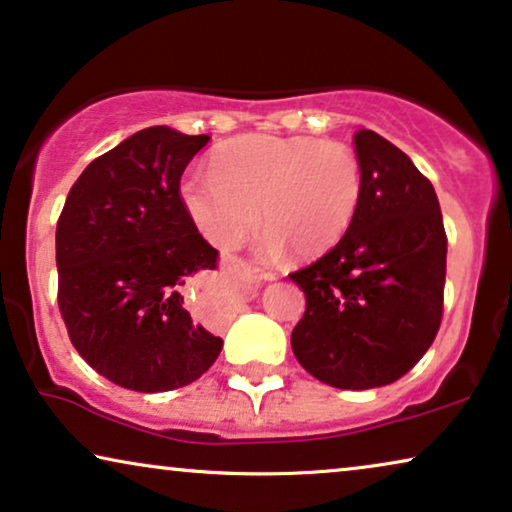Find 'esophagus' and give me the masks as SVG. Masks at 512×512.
<instances>
[{
  "instance_id": "esophagus-1",
  "label": "esophagus",
  "mask_w": 512,
  "mask_h": 512,
  "mask_svg": "<svg viewBox=\"0 0 512 512\" xmlns=\"http://www.w3.org/2000/svg\"><path fill=\"white\" fill-rule=\"evenodd\" d=\"M234 274L238 278H243V281H250L252 285H262L264 281L262 276H255V269H250L248 264L243 262L236 264ZM234 302H236L234 281L227 276H222V278H215V281L210 283L208 288L194 299V302H189V311H192V316L196 320H201V323L215 325L229 316L231 309H234Z\"/></svg>"
}]
</instances>
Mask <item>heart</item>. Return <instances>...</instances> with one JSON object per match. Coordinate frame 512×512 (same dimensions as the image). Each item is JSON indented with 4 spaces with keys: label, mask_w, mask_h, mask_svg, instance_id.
<instances>
[{
    "label": "heart",
    "mask_w": 512,
    "mask_h": 512,
    "mask_svg": "<svg viewBox=\"0 0 512 512\" xmlns=\"http://www.w3.org/2000/svg\"><path fill=\"white\" fill-rule=\"evenodd\" d=\"M213 170L182 180L180 194L196 227L215 248L236 250L257 222V250L278 260L325 255L346 236L363 203L358 154L342 142L250 133L215 149Z\"/></svg>",
    "instance_id": "heart-1"
}]
</instances>
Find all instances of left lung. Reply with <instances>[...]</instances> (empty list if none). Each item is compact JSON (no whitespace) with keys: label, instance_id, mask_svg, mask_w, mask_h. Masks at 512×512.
I'll use <instances>...</instances> for the list:
<instances>
[{"label":"left lung","instance_id":"1","mask_svg":"<svg viewBox=\"0 0 512 512\" xmlns=\"http://www.w3.org/2000/svg\"><path fill=\"white\" fill-rule=\"evenodd\" d=\"M353 145L363 203L335 248L290 274L306 295L290 344L311 377L365 391L410 372L438 335L447 236L435 189L410 156L367 128Z\"/></svg>","mask_w":512,"mask_h":512}]
</instances>
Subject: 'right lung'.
Returning a JSON list of instances; mask_svg holds the SVG:
<instances>
[{
	"label": "right lung",
	"mask_w": 512,
	"mask_h": 512,
	"mask_svg": "<svg viewBox=\"0 0 512 512\" xmlns=\"http://www.w3.org/2000/svg\"><path fill=\"white\" fill-rule=\"evenodd\" d=\"M208 135L149 126L86 166L56 229L58 304L79 356L140 393L192 384L222 339L185 309L189 278L217 269L180 196Z\"/></svg>",
	"instance_id": "1"
}]
</instances>
